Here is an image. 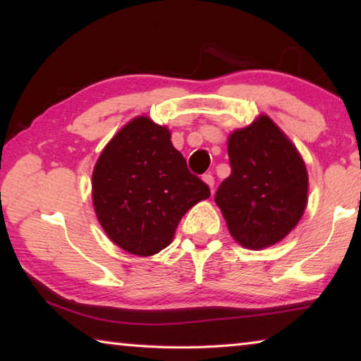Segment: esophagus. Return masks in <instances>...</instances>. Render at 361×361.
<instances>
[{
  "label": "esophagus",
  "instance_id": "esophagus-1",
  "mask_svg": "<svg viewBox=\"0 0 361 361\" xmlns=\"http://www.w3.org/2000/svg\"><path fill=\"white\" fill-rule=\"evenodd\" d=\"M202 180H204V183L207 186H209L212 191H213V186H215V178H213V175L212 173H205L204 176H202Z\"/></svg>",
  "mask_w": 361,
  "mask_h": 361
}]
</instances>
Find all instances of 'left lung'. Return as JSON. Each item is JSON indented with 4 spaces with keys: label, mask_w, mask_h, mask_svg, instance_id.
<instances>
[{
    "label": "left lung",
    "mask_w": 361,
    "mask_h": 361,
    "mask_svg": "<svg viewBox=\"0 0 361 361\" xmlns=\"http://www.w3.org/2000/svg\"><path fill=\"white\" fill-rule=\"evenodd\" d=\"M228 154L231 175L219 185L215 202L242 247H271L290 234L307 205L302 157L267 116L232 132Z\"/></svg>",
    "instance_id": "1"
}]
</instances>
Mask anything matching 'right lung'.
<instances>
[{
    "instance_id": "add662e5",
    "label": "right lung",
    "mask_w": 361,
    "mask_h": 361,
    "mask_svg": "<svg viewBox=\"0 0 361 361\" xmlns=\"http://www.w3.org/2000/svg\"><path fill=\"white\" fill-rule=\"evenodd\" d=\"M209 197V186L189 172L167 127L146 116L122 127L94 167L97 218L109 239L132 255L169 247L183 215Z\"/></svg>"
}]
</instances>
